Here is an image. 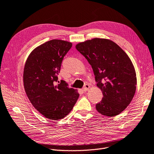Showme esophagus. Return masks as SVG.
<instances>
[{"instance_id": "obj_1", "label": "esophagus", "mask_w": 154, "mask_h": 154, "mask_svg": "<svg viewBox=\"0 0 154 154\" xmlns=\"http://www.w3.org/2000/svg\"><path fill=\"white\" fill-rule=\"evenodd\" d=\"M89 89V84H85L84 85V87L83 88V91H84V92H86V91H87Z\"/></svg>"}]
</instances>
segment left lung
I'll use <instances>...</instances> for the list:
<instances>
[{
	"label": "left lung",
	"instance_id": "8db88e82",
	"mask_svg": "<svg viewBox=\"0 0 154 154\" xmlns=\"http://www.w3.org/2000/svg\"><path fill=\"white\" fill-rule=\"evenodd\" d=\"M75 48L91 65L97 86L103 93L96 110L105 116L119 114L130 104L136 89V72L129 56L109 39L95 38Z\"/></svg>",
	"mask_w": 154,
	"mask_h": 154
}]
</instances>
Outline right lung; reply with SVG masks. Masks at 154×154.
<instances>
[{"label":"right lung","mask_w":154,"mask_h":154,"mask_svg":"<svg viewBox=\"0 0 154 154\" xmlns=\"http://www.w3.org/2000/svg\"><path fill=\"white\" fill-rule=\"evenodd\" d=\"M72 46L69 42L51 40L34 49L25 63L26 94L34 108L51 120L64 118L79 98L77 90L68 88L64 81H58L62 61Z\"/></svg>","instance_id":"right-lung-1"}]
</instances>
